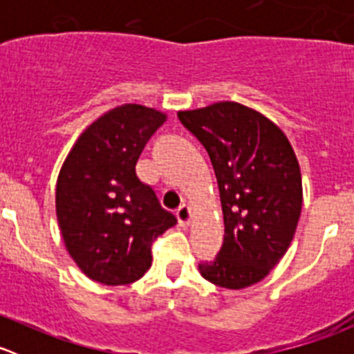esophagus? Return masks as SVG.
I'll return each instance as SVG.
<instances>
[{"label": "esophagus", "instance_id": "esophagus-1", "mask_svg": "<svg viewBox=\"0 0 354 354\" xmlns=\"http://www.w3.org/2000/svg\"><path fill=\"white\" fill-rule=\"evenodd\" d=\"M176 217H178V223L181 224V226H190L192 221H194V214H192V209L188 205H181L180 209L176 210Z\"/></svg>", "mask_w": 354, "mask_h": 354}]
</instances>
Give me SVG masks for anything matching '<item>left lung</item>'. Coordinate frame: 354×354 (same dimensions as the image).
<instances>
[{
  "label": "left lung",
  "instance_id": "obj_1",
  "mask_svg": "<svg viewBox=\"0 0 354 354\" xmlns=\"http://www.w3.org/2000/svg\"><path fill=\"white\" fill-rule=\"evenodd\" d=\"M212 162L224 216V243L198 266L216 286L260 283L288 252L303 203L301 171L284 131L259 111L233 101L180 111Z\"/></svg>",
  "mask_w": 354,
  "mask_h": 354
}]
</instances>
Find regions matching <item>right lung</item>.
Listing matches in <instances>:
<instances>
[{
  "mask_svg": "<svg viewBox=\"0 0 354 354\" xmlns=\"http://www.w3.org/2000/svg\"><path fill=\"white\" fill-rule=\"evenodd\" d=\"M167 116L123 104L88 124L58 174L56 217L78 269L95 283L121 286L140 279L152 263L151 246L176 224L135 164Z\"/></svg>",
  "mask_w": 354,
  "mask_h": 354,
  "instance_id": "right-lung-1",
  "label": "right lung"
}]
</instances>
